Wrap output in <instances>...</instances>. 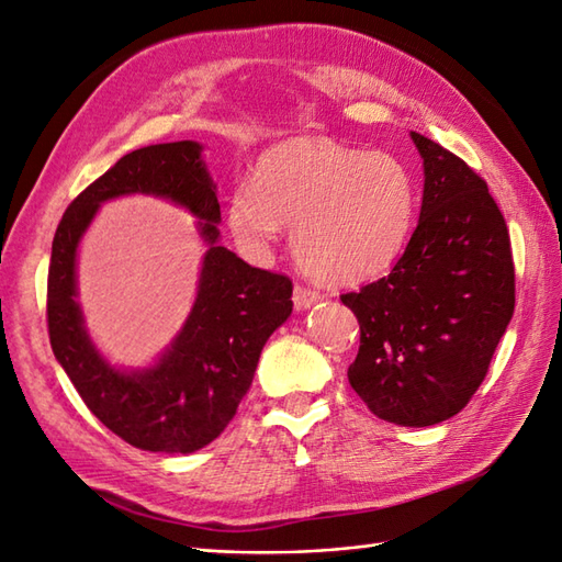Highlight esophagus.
<instances>
[{
  "instance_id": "34e87169",
  "label": "esophagus",
  "mask_w": 562,
  "mask_h": 562,
  "mask_svg": "<svg viewBox=\"0 0 562 562\" xmlns=\"http://www.w3.org/2000/svg\"><path fill=\"white\" fill-rule=\"evenodd\" d=\"M321 302V292L311 290V286H304V284H296L294 286V308L296 311H306L311 308L313 304Z\"/></svg>"
}]
</instances>
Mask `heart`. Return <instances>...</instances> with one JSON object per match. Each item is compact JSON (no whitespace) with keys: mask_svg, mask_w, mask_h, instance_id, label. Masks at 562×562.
Segmentation results:
<instances>
[{"mask_svg":"<svg viewBox=\"0 0 562 562\" xmlns=\"http://www.w3.org/2000/svg\"><path fill=\"white\" fill-rule=\"evenodd\" d=\"M416 201V181L395 155L292 140L260 158L251 187L232 193L227 217L249 254H263L280 225H294V256L311 278L355 284L395 263Z\"/></svg>","mask_w":562,"mask_h":562,"instance_id":"heart-1","label":"heart"}]
</instances>
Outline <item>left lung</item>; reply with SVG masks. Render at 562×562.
<instances>
[{
    "instance_id": "8db88e82",
    "label": "left lung",
    "mask_w": 562,
    "mask_h": 562,
    "mask_svg": "<svg viewBox=\"0 0 562 562\" xmlns=\"http://www.w3.org/2000/svg\"><path fill=\"white\" fill-rule=\"evenodd\" d=\"M424 158V203L390 276L342 294L359 321L347 378L369 409L400 426H434L484 383L515 311L505 217L458 155L412 132Z\"/></svg>"
}]
</instances>
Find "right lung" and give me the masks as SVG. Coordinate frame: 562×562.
Masks as SVG:
<instances>
[{
    "mask_svg": "<svg viewBox=\"0 0 562 562\" xmlns=\"http://www.w3.org/2000/svg\"><path fill=\"white\" fill-rule=\"evenodd\" d=\"M122 192H153L201 216L212 244L200 296L176 345L153 370H112L87 340L75 304V246L97 205ZM220 203L193 140L138 148L76 195L52 241L47 333L61 369L86 407L128 446L193 452L213 442L251 387L260 349L290 318L292 280L251 268L217 246Z\"/></svg>",
    "mask_w": 562,
    "mask_h": 562,
    "instance_id": "obj_1",
    "label": "right lung"
}]
</instances>
